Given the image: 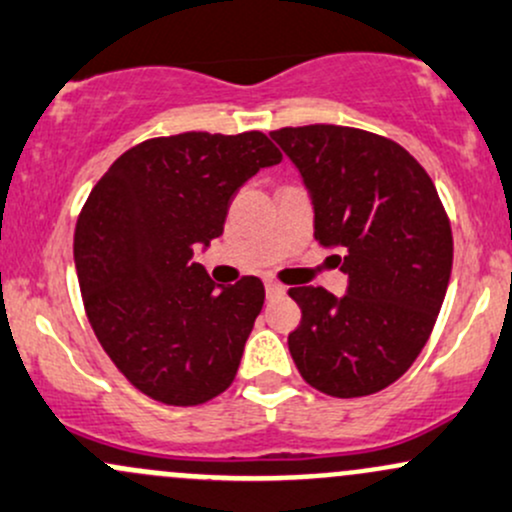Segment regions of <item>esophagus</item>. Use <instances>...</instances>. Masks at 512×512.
Masks as SVG:
<instances>
[{"mask_svg": "<svg viewBox=\"0 0 512 512\" xmlns=\"http://www.w3.org/2000/svg\"><path fill=\"white\" fill-rule=\"evenodd\" d=\"M285 288L280 283H276V280H266V295L268 298H278V295H283Z\"/></svg>", "mask_w": 512, "mask_h": 512, "instance_id": "1", "label": "esophagus"}]
</instances>
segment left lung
Masks as SVG:
<instances>
[{"label":"left lung","mask_w":512,"mask_h":512,"mask_svg":"<svg viewBox=\"0 0 512 512\" xmlns=\"http://www.w3.org/2000/svg\"><path fill=\"white\" fill-rule=\"evenodd\" d=\"M300 170L315 239L339 249L346 295L300 285L288 346L300 376L334 398L398 381L430 339L452 276V227L425 168L386 136L310 124L271 131Z\"/></svg>","instance_id":"left-lung-1"}]
</instances>
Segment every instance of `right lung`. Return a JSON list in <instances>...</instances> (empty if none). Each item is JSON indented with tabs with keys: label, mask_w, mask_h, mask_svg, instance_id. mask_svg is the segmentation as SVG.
<instances>
[{
	"label": "right lung",
	"mask_w": 512,
	"mask_h": 512,
	"mask_svg": "<svg viewBox=\"0 0 512 512\" xmlns=\"http://www.w3.org/2000/svg\"><path fill=\"white\" fill-rule=\"evenodd\" d=\"M283 161L261 131H185L122 153L87 197L75 268L87 320L126 381L166 405L232 386L266 290L217 285L192 261L224 232L234 192Z\"/></svg>",
	"instance_id": "1"
}]
</instances>
